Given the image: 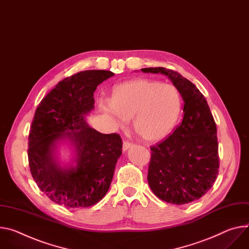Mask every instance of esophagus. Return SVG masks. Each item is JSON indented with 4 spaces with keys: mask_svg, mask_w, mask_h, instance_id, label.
<instances>
[{
    "mask_svg": "<svg viewBox=\"0 0 249 249\" xmlns=\"http://www.w3.org/2000/svg\"><path fill=\"white\" fill-rule=\"evenodd\" d=\"M133 143H131V142H129V141H124L123 142V151L125 152V151H127V150H129L131 147H133Z\"/></svg>",
    "mask_w": 249,
    "mask_h": 249,
    "instance_id": "esophagus-1",
    "label": "esophagus"
}]
</instances>
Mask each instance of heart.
<instances>
[{
  "label": "heart",
  "instance_id": "heart-1",
  "mask_svg": "<svg viewBox=\"0 0 249 249\" xmlns=\"http://www.w3.org/2000/svg\"><path fill=\"white\" fill-rule=\"evenodd\" d=\"M98 106L114 127L125 128L133 119L139 136L157 142L166 138L175 127L182 99L173 84L137 78L116 85L111 99L99 101Z\"/></svg>",
  "mask_w": 249,
  "mask_h": 249
}]
</instances>
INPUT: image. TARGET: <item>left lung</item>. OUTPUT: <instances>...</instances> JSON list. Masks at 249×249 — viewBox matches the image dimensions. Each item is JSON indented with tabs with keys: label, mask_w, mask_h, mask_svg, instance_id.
<instances>
[{
	"label": "left lung",
	"mask_w": 249,
	"mask_h": 249,
	"mask_svg": "<svg viewBox=\"0 0 249 249\" xmlns=\"http://www.w3.org/2000/svg\"><path fill=\"white\" fill-rule=\"evenodd\" d=\"M141 71L168 76L184 100L182 123L164 142L151 147L148 183L162 200L186 205L206 195L215 182L216 125L205 96L190 80L165 67Z\"/></svg>",
	"instance_id": "left-lung-1"
}]
</instances>
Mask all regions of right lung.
<instances>
[{
    "label": "right lung",
    "mask_w": 249,
    "mask_h": 249,
    "mask_svg": "<svg viewBox=\"0 0 249 249\" xmlns=\"http://www.w3.org/2000/svg\"><path fill=\"white\" fill-rule=\"evenodd\" d=\"M114 75L109 71H84L66 77L38 104L29 135V165L39 190L58 205L87 208L108 192L122 154L118 134H102L85 117L94 109L97 86ZM69 142L75 153L61 165L59 144Z\"/></svg>",
    "instance_id": "obj_1"
}]
</instances>
